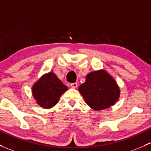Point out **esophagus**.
I'll use <instances>...</instances> for the list:
<instances>
[{
  "instance_id": "1",
  "label": "esophagus",
  "mask_w": 151,
  "mask_h": 151,
  "mask_svg": "<svg viewBox=\"0 0 151 151\" xmlns=\"http://www.w3.org/2000/svg\"><path fill=\"white\" fill-rule=\"evenodd\" d=\"M70 86L72 88H77V82H74V83H71Z\"/></svg>"
}]
</instances>
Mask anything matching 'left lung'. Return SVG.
<instances>
[{
	"mask_svg": "<svg viewBox=\"0 0 151 151\" xmlns=\"http://www.w3.org/2000/svg\"><path fill=\"white\" fill-rule=\"evenodd\" d=\"M86 104L94 110H104L115 104L120 91L116 81L106 71L88 74L85 83L79 88Z\"/></svg>",
	"mask_w": 151,
	"mask_h": 151,
	"instance_id": "8db88e82",
	"label": "left lung"
}]
</instances>
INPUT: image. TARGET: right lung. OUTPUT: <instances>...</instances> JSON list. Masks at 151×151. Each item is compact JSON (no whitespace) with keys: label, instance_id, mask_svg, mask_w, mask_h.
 Returning <instances> with one entry per match:
<instances>
[{"label":"right lung","instance_id":"right-lung-1","mask_svg":"<svg viewBox=\"0 0 151 151\" xmlns=\"http://www.w3.org/2000/svg\"><path fill=\"white\" fill-rule=\"evenodd\" d=\"M67 87L58 80L53 72L42 76L33 85L32 94L37 104L45 109H50L58 103Z\"/></svg>","mask_w":151,"mask_h":151}]
</instances>
